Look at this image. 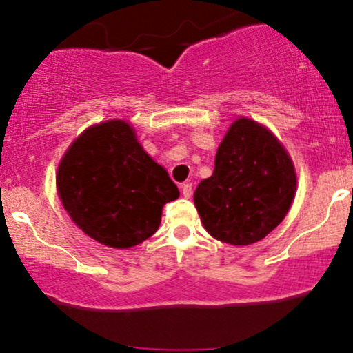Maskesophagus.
<instances>
[{"label": "esophagus", "mask_w": 353, "mask_h": 353, "mask_svg": "<svg viewBox=\"0 0 353 353\" xmlns=\"http://www.w3.org/2000/svg\"><path fill=\"white\" fill-rule=\"evenodd\" d=\"M181 190H182V196L190 197L192 196V184H190V182H185V184L181 185Z\"/></svg>", "instance_id": "esophagus-1"}]
</instances>
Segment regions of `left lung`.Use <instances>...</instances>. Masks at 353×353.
Masks as SVG:
<instances>
[{
    "instance_id": "1",
    "label": "left lung",
    "mask_w": 353,
    "mask_h": 353,
    "mask_svg": "<svg viewBox=\"0 0 353 353\" xmlns=\"http://www.w3.org/2000/svg\"><path fill=\"white\" fill-rule=\"evenodd\" d=\"M294 164L264 125L237 119L216 154L212 176L194 192L202 224L217 241L247 245L272 232L295 196Z\"/></svg>"
}]
</instances>
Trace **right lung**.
Masks as SVG:
<instances>
[{
    "instance_id": "right-lung-1",
    "label": "right lung",
    "mask_w": 353,
    "mask_h": 353,
    "mask_svg": "<svg viewBox=\"0 0 353 353\" xmlns=\"http://www.w3.org/2000/svg\"><path fill=\"white\" fill-rule=\"evenodd\" d=\"M56 184L76 225L116 249L151 237L164 205L179 197L177 185L145 154L124 121L86 129L64 154Z\"/></svg>"
}]
</instances>
